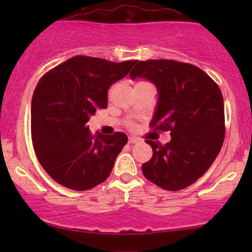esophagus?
<instances>
[{"instance_id": "1", "label": "esophagus", "mask_w": 252, "mask_h": 252, "mask_svg": "<svg viewBox=\"0 0 252 252\" xmlns=\"http://www.w3.org/2000/svg\"><path fill=\"white\" fill-rule=\"evenodd\" d=\"M137 142H138V138L129 137V143H137Z\"/></svg>"}]
</instances>
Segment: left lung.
<instances>
[{
    "instance_id": "obj_1",
    "label": "left lung",
    "mask_w": 252,
    "mask_h": 252,
    "mask_svg": "<svg viewBox=\"0 0 252 252\" xmlns=\"http://www.w3.org/2000/svg\"><path fill=\"white\" fill-rule=\"evenodd\" d=\"M136 77L158 88V103L150 126L172 136L166 144L146 141L153 156L142 164L143 175L163 189H186L207 172L224 142L220 89L199 67L175 60H136L130 78Z\"/></svg>"
}]
</instances>
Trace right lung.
Here are the masks:
<instances>
[{
	"label": "right lung",
	"mask_w": 252,
	"mask_h": 252,
	"mask_svg": "<svg viewBox=\"0 0 252 252\" xmlns=\"http://www.w3.org/2000/svg\"><path fill=\"white\" fill-rule=\"evenodd\" d=\"M136 60L114 63L76 56L45 73L32 98V142L48 175L63 187L88 190L109 178L128 142L123 132L92 135L86 126L108 106V90Z\"/></svg>",
	"instance_id": "1"
}]
</instances>
